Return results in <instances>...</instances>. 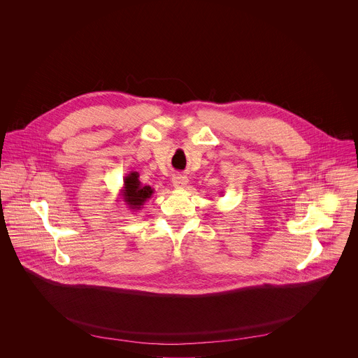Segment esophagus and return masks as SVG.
I'll return each instance as SVG.
<instances>
[{
    "instance_id": "34e87169",
    "label": "esophagus",
    "mask_w": 358,
    "mask_h": 358,
    "mask_svg": "<svg viewBox=\"0 0 358 358\" xmlns=\"http://www.w3.org/2000/svg\"><path fill=\"white\" fill-rule=\"evenodd\" d=\"M187 178L186 176H182V175H178V176H173L172 178V185H173V187H176V189H183V187H186L187 186Z\"/></svg>"
}]
</instances>
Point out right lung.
<instances>
[{
  "label": "right lung",
  "mask_w": 358,
  "mask_h": 358,
  "mask_svg": "<svg viewBox=\"0 0 358 358\" xmlns=\"http://www.w3.org/2000/svg\"><path fill=\"white\" fill-rule=\"evenodd\" d=\"M154 189L150 186L142 185L139 180V173L131 171L124 178V186L120 192V199L127 205L131 212H138L143 208L145 203L153 196Z\"/></svg>",
  "instance_id": "add662e5"
}]
</instances>
